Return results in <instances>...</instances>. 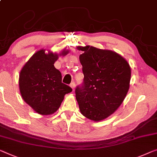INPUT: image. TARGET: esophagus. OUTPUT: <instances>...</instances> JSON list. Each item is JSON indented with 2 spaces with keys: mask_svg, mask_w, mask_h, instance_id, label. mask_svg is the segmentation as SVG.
<instances>
[{
  "mask_svg": "<svg viewBox=\"0 0 157 157\" xmlns=\"http://www.w3.org/2000/svg\"><path fill=\"white\" fill-rule=\"evenodd\" d=\"M70 86H71V87L72 89V91H74L75 87V82H72Z\"/></svg>",
  "mask_w": 157,
  "mask_h": 157,
  "instance_id": "34e87169",
  "label": "esophagus"
}]
</instances>
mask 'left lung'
Masks as SVG:
<instances>
[{
  "label": "left lung",
  "mask_w": 157,
  "mask_h": 157,
  "mask_svg": "<svg viewBox=\"0 0 157 157\" xmlns=\"http://www.w3.org/2000/svg\"><path fill=\"white\" fill-rule=\"evenodd\" d=\"M84 82L75 90L81 113L100 121L113 114L129 90L131 69L123 56L111 50L78 46Z\"/></svg>",
  "instance_id": "left-lung-1"
}]
</instances>
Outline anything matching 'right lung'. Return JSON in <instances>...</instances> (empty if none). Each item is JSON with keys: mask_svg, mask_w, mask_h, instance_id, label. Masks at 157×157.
I'll list each match as a JSON object with an SVG mask.
<instances>
[{"mask_svg": "<svg viewBox=\"0 0 157 157\" xmlns=\"http://www.w3.org/2000/svg\"><path fill=\"white\" fill-rule=\"evenodd\" d=\"M45 49L36 51L21 70L19 87L23 100L37 113L43 116L54 113L71 87L62 82L60 72L54 67L59 56H65L68 50L59 54Z\"/></svg>", "mask_w": 157, "mask_h": 157, "instance_id": "add662e5", "label": "right lung"}]
</instances>
